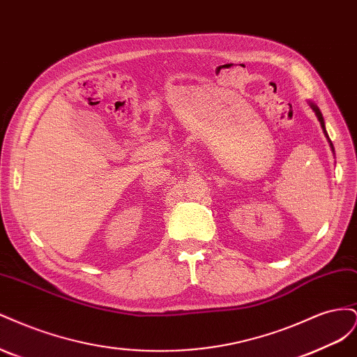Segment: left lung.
Here are the masks:
<instances>
[{
	"label": "left lung",
	"mask_w": 357,
	"mask_h": 357,
	"mask_svg": "<svg viewBox=\"0 0 357 357\" xmlns=\"http://www.w3.org/2000/svg\"><path fill=\"white\" fill-rule=\"evenodd\" d=\"M310 104V107L312 109V112L316 113V116H317V119H319V122H320V125H321V129H323V134H325V137L328 138V143H329V146H331V149L333 150V144H332V142L329 139V135H328V132H326V128H325V119H323V116H321V113H320V109L319 107L314 104V102H308Z\"/></svg>",
	"instance_id": "obj_1"
}]
</instances>
